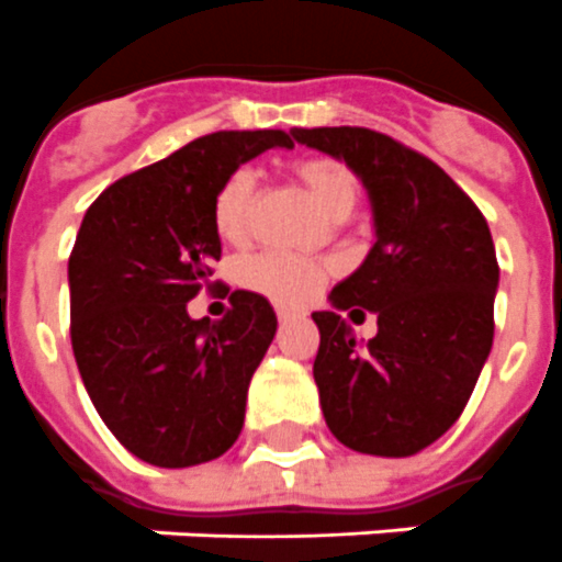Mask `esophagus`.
I'll return each mask as SVG.
<instances>
[{
  "label": "esophagus",
  "instance_id": "obj_1",
  "mask_svg": "<svg viewBox=\"0 0 562 562\" xmlns=\"http://www.w3.org/2000/svg\"><path fill=\"white\" fill-rule=\"evenodd\" d=\"M278 318H281V325H286V322L293 318V313H290V310H278Z\"/></svg>",
  "mask_w": 562,
  "mask_h": 562
}]
</instances>
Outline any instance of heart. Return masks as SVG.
Segmentation results:
<instances>
[{
    "mask_svg": "<svg viewBox=\"0 0 562 562\" xmlns=\"http://www.w3.org/2000/svg\"><path fill=\"white\" fill-rule=\"evenodd\" d=\"M295 177L330 220L351 217L359 203V182L351 168L330 156H307L295 161ZM258 177L255 170L237 168L220 186L214 200V228L228 244L244 240L252 220ZM237 284L281 307H302L325 284V267L310 258L281 252H258L237 260Z\"/></svg>",
    "mask_w": 562,
    "mask_h": 562,
    "instance_id": "b5f03b06",
    "label": "heart"
}]
</instances>
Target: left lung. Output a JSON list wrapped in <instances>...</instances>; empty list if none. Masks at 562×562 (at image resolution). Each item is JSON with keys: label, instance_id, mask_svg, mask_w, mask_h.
Wrapping results in <instances>:
<instances>
[{"label": "left lung", "instance_id": "1", "mask_svg": "<svg viewBox=\"0 0 562 562\" xmlns=\"http://www.w3.org/2000/svg\"><path fill=\"white\" fill-rule=\"evenodd\" d=\"M299 145L345 161L371 205L374 246L316 310L313 376L327 429L366 456L426 450L464 412L493 345L499 263L473 200L435 161L366 127L293 130ZM378 316L359 344L341 318Z\"/></svg>", "mask_w": 562, "mask_h": 562}]
</instances>
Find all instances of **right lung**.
Wrapping results in <instances>:
<instances>
[{
    "mask_svg": "<svg viewBox=\"0 0 562 562\" xmlns=\"http://www.w3.org/2000/svg\"><path fill=\"white\" fill-rule=\"evenodd\" d=\"M293 147L281 130L211 133L112 182L69 258L71 351L110 432L154 467H194L237 441L278 318L235 290L220 322L188 316L220 260L214 200L240 165Z\"/></svg>",
    "mask_w": 562,
    "mask_h": 562,
    "instance_id": "obj_1",
    "label": "right lung"
}]
</instances>
